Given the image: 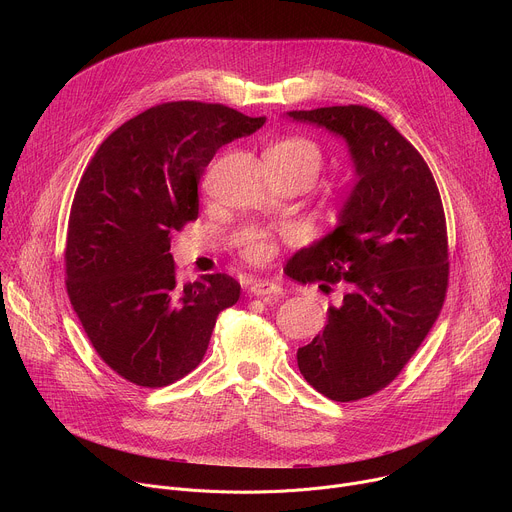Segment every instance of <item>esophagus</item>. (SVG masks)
Returning a JSON list of instances; mask_svg holds the SVG:
<instances>
[{
  "label": "esophagus",
  "mask_w": 512,
  "mask_h": 512,
  "mask_svg": "<svg viewBox=\"0 0 512 512\" xmlns=\"http://www.w3.org/2000/svg\"><path fill=\"white\" fill-rule=\"evenodd\" d=\"M251 296H257V298H275V296H281V285H277L275 281H269V279H257L251 283L249 287Z\"/></svg>",
  "instance_id": "esophagus-1"
}]
</instances>
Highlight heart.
<instances>
[{
    "label": "heart",
    "instance_id": "heart-1",
    "mask_svg": "<svg viewBox=\"0 0 512 512\" xmlns=\"http://www.w3.org/2000/svg\"><path fill=\"white\" fill-rule=\"evenodd\" d=\"M269 154L281 158L283 162L289 164H298V166H306L314 172V176H318L320 168H322V154L318 150V145L312 143L310 139L304 137H289V139H281L277 143H273L269 148ZM273 245L259 237V235H251L245 241V255L251 261H267L273 255Z\"/></svg>",
    "mask_w": 512,
    "mask_h": 512
}]
</instances>
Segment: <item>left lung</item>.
Masks as SVG:
<instances>
[{"label":"left lung","instance_id":"left-lung-1","mask_svg":"<svg viewBox=\"0 0 512 512\" xmlns=\"http://www.w3.org/2000/svg\"><path fill=\"white\" fill-rule=\"evenodd\" d=\"M285 117L342 137L354 168L334 231L285 267L302 283L346 281L322 334L298 348V367L318 393L348 403L387 387L440 316L448 287L444 206L419 152L377 111L346 105Z\"/></svg>","mask_w":512,"mask_h":512}]
</instances>
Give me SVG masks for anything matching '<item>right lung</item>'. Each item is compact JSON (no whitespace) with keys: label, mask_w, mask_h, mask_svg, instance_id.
Here are the masks:
<instances>
[{"label":"right lung","mask_w":512,"mask_h":512,"mask_svg":"<svg viewBox=\"0 0 512 512\" xmlns=\"http://www.w3.org/2000/svg\"><path fill=\"white\" fill-rule=\"evenodd\" d=\"M231 107L174 101L117 127L87 166L66 233V291L91 344L139 387H166L202 360L241 285L225 273L180 285L172 233L198 216V182L223 145L263 127Z\"/></svg>","instance_id":"obj_1"}]
</instances>
